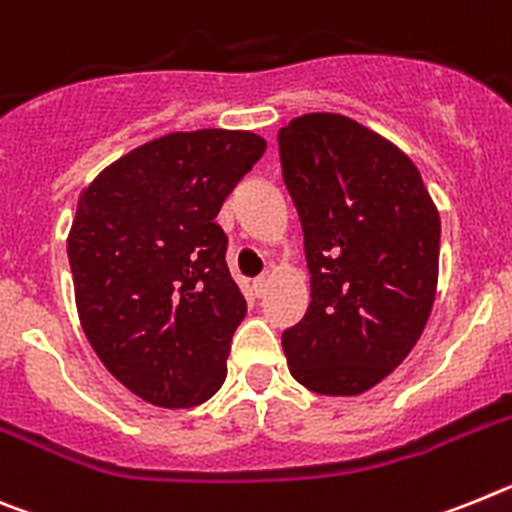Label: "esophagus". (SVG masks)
<instances>
[{"instance_id": "34e87169", "label": "esophagus", "mask_w": 512, "mask_h": 512, "mask_svg": "<svg viewBox=\"0 0 512 512\" xmlns=\"http://www.w3.org/2000/svg\"><path fill=\"white\" fill-rule=\"evenodd\" d=\"M268 286H270V281H268V278H265V275H262V278H257V281L252 283V291H255L257 299H262V296L268 293Z\"/></svg>"}]
</instances>
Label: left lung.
I'll return each instance as SVG.
<instances>
[{"label":"left lung","instance_id":"1","mask_svg":"<svg viewBox=\"0 0 512 512\" xmlns=\"http://www.w3.org/2000/svg\"><path fill=\"white\" fill-rule=\"evenodd\" d=\"M278 144L311 275L309 309L283 332L288 368L309 391L358 397L428 324L441 216L415 162L348 115H299Z\"/></svg>","mask_w":512,"mask_h":512}]
</instances>
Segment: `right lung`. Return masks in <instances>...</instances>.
Wrapping results in <instances>:
<instances>
[{
  "label": "right lung",
  "mask_w": 512,
  "mask_h": 512,
  "mask_svg": "<svg viewBox=\"0 0 512 512\" xmlns=\"http://www.w3.org/2000/svg\"><path fill=\"white\" fill-rule=\"evenodd\" d=\"M265 149L252 131L164 133L79 195L66 239L79 322L105 368L144 402L182 410L224 384L247 301L213 219Z\"/></svg>",
  "instance_id": "add662e5"
}]
</instances>
